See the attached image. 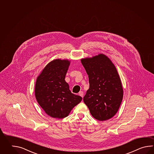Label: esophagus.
<instances>
[{
    "label": "esophagus",
    "mask_w": 154,
    "mask_h": 154,
    "mask_svg": "<svg viewBox=\"0 0 154 154\" xmlns=\"http://www.w3.org/2000/svg\"><path fill=\"white\" fill-rule=\"evenodd\" d=\"M79 96H81V97H83V96H84V92H79Z\"/></svg>",
    "instance_id": "34e87169"
}]
</instances>
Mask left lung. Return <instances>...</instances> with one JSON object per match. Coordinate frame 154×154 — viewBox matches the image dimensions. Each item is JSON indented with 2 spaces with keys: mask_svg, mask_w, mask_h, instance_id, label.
I'll use <instances>...</instances> for the list:
<instances>
[{
  "mask_svg": "<svg viewBox=\"0 0 154 154\" xmlns=\"http://www.w3.org/2000/svg\"><path fill=\"white\" fill-rule=\"evenodd\" d=\"M88 75L90 88L84 97L93 117L107 121L115 116L121 104L123 88L117 70L102 53L81 59Z\"/></svg>",
  "mask_w": 154,
  "mask_h": 154,
  "instance_id": "obj_1",
  "label": "left lung"
}]
</instances>
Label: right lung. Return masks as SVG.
Returning <instances> with one entry per match:
<instances>
[{
	"mask_svg": "<svg viewBox=\"0 0 154 154\" xmlns=\"http://www.w3.org/2000/svg\"><path fill=\"white\" fill-rule=\"evenodd\" d=\"M70 60L54 59L48 63L36 79V100L46 114L54 118L67 117L82 97L73 94L66 82Z\"/></svg>",
	"mask_w": 154,
	"mask_h": 154,
	"instance_id": "add662e5",
	"label": "right lung"
}]
</instances>
